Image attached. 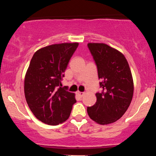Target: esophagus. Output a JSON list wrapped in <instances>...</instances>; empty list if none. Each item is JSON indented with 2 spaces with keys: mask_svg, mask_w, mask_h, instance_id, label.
I'll list each match as a JSON object with an SVG mask.
<instances>
[{
  "mask_svg": "<svg viewBox=\"0 0 156 156\" xmlns=\"http://www.w3.org/2000/svg\"><path fill=\"white\" fill-rule=\"evenodd\" d=\"M77 94L79 95L80 98H82L85 95V93H83V92H79V91H78V92H77Z\"/></svg>",
  "mask_w": 156,
  "mask_h": 156,
  "instance_id": "esophagus-1",
  "label": "esophagus"
}]
</instances>
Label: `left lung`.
Here are the masks:
<instances>
[{
  "instance_id": "left-lung-1",
  "label": "left lung",
  "mask_w": 156,
  "mask_h": 156,
  "mask_svg": "<svg viewBox=\"0 0 156 156\" xmlns=\"http://www.w3.org/2000/svg\"><path fill=\"white\" fill-rule=\"evenodd\" d=\"M88 47L97 66L101 93H95L96 103L87 108L91 119L107 125L120 119L131 103L133 80L123 53L105 43H89Z\"/></svg>"
}]
</instances>
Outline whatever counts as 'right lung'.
Here are the masks:
<instances>
[{
  "label": "right lung",
  "mask_w": 156,
  "mask_h": 156,
  "mask_svg": "<svg viewBox=\"0 0 156 156\" xmlns=\"http://www.w3.org/2000/svg\"><path fill=\"white\" fill-rule=\"evenodd\" d=\"M78 43L53 44L34 53L24 80L26 102L37 119L55 126L69 118L75 94L62 86L61 80Z\"/></svg>",
  "instance_id": "1"
}]
</instances>
